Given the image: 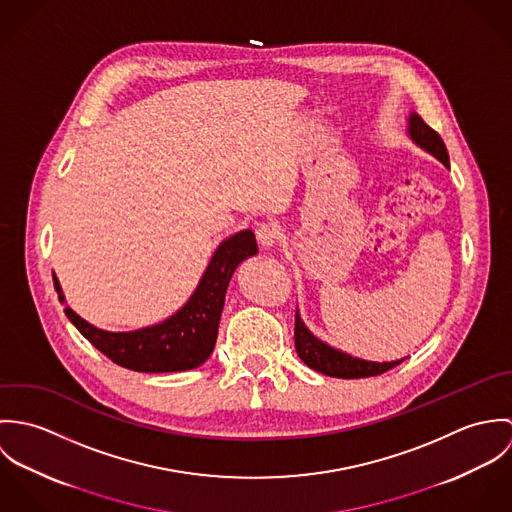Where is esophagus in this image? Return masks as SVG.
Masks as SVG:
<instances>
[{
	"mask_svg": "<svg viewBox=\"0 0 512 512\" xmlns=\"http://www.w3.org/2000/svg\"><path fill=\"white\" fill-rule=\"evenodd\" d=\"M256 240H258V244H260L262 248H272V246H276V242L280 240V230H278L274 224L264 222V224H260V226L256 228Z\"/></svg>",
	"mask_w": 512,
	"mask_h": 512,
	"instance_id": "34e87169",
	"label": "esophagus"
}]
</instances>
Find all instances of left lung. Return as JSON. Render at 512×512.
Wrapping results in <instances>:
<instances>
[{"label":"left lung","instance_id":"8db88e82","mask_svg":"<svg viewBox=\"0 0 512 512\" xmlns=\"http://www.w3.org/2000/svg\"><path fill=\"white\" fill-rule=\"evenodd\" d=\"M408 136L412 138V142L416 146L426 149L445 167H449V155H447L443 140L439 138L438 132L432 130L416 112H412L408 118ZM293 341H295V351L305 365L321 374L337 376V378L376 376V374H382V372L400 365L402 361H406V359H400V361H392V363H372V361H363L353 355H347V353L323 343L321 339H317L301 321L299 311H295Z\"/></svg>","mask_w":512,"mask_h":512}]
</instances>
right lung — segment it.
Segmentation results:
<instances>
[{
	"label": "right lung",
	"instance_id": "1",
	"mask_svg": "<svg viewBox=\"0 0 512 512\" xmlns=\"http://www.w3.org/2000/svg\"><path fill=\"white\" fill-rule=\"evenodd\" d=\"M258 254L254 232L240 230L220 242L197 290L171 317L151 327L112 333L98 329L65 307L74 327L112 363L136 372H179L203 365L217 343L224 293L236 266ZM55 290L65 303L57 276Z\"/></svg>",
	"mask_w": 512,
	"mask_h": 512
}]
</instances>
